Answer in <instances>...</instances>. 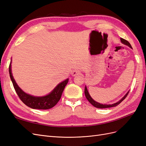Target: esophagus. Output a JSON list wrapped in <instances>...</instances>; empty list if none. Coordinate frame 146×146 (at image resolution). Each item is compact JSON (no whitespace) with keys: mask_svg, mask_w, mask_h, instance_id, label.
Masks as SVG:
<instances>
[{"mask_svg":"<svg viewBox=\"0 0 146 146\" xmlns=\"http://www.w3.org/2000/svg\"><path fill=\"white\" fill-rule=\"evenodd\" d=\"M70 74H71L72 76H77V75L79 74V71L77 69H74V70H72V71L70 72Z\"/></svg>","mask_w":146,"mask_h":146,"instance_id":"obj_1","label":"esophagus"}]
</instances>
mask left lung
<instances>
[{"mask_svg": "<svg viewBox=\"0 0 146 146\" xmlns=\"http://www.w3.org/2000/svg\"><path fill=\"white\" fill-rule=\"evenodd\" d=\"M121 42L124 44L129 46L130 48H132L131 46L130 45V44L129 43V41H127V40H125V39H123V38H121ZM129 92H127V93L123 97V98L119 100V102H117L114 104H111V105H105V104H100V103H98L97 102H96L95 100H94L93 99H92L91 97L90 96L89 92H88V90H87V88L86 87L85 88V96H86V98L87 99V100L90 102V103L92 105L94 106V107H96V108H110V107H116V106L118 105L119 104H120L121 102H122L123 100H124L125 99L126 97L127 96L128 94H129Z\"/></svg>", "mask_w": 146, "mask_h": 146, "instance_id": "1", "label": "left lung"}]
</instances>
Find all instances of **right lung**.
Returning <instances> with one entry per match:
<instances>
[{
    "label": "right lung",
    "instance_id": "add662e5",
    "mask_svg": "<svg viewBox=\"0 0 146 146\" xmlns=\"http://www.w3.org/2000/svg\"><path fill=\"white\" fill-rule=\"evenodd\" d=\"M9 73L13 86L19 99L25 105L33 109L47 110L54 107L60 100L63 91L69 80L68 78L58 84L49 94L43 97H35L26 94L17 85L11 74V63L9 66Z\"/></svg>",
    "mask_w": 146,
    "mask_h": 146
}]
</instances>
